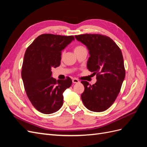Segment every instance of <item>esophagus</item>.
<instances>
[{
    "label": "esophagus",
    "instance_id": "esophagus-1",
    "mask_svg": "<svg viewBox=\"0 0 147 147\" xmlns=\"http://www.w3.org/2000/svg\"><path fill=\"white\" fill-rule=\"evenodd\" d=\"M72 82H73V83H78L80 82V81L77 78H74L72 80Z\"/></svg>",
    "mask_w": 147,
    "mask_h": 147
}]
</instances>
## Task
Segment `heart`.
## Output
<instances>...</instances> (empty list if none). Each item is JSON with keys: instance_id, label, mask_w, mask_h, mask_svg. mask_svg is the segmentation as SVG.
Instances as JSON below:
<instances>
[{"instance_id": "b5f03b06", "label": "heart", "mask_w": 147, "mask_h": 147, "mask_svg": "<svg viewBox=\"0 0 147 147\" xmlns=\"http://www.w3.org/2000/svg\"><path fill=\"white\" fill-rule=\"evenodd\" d=\"M83 49H85V48H84L83 45H77L74 48V51L76 52V51H80L82 50H83Z\"/></svg>"}]
</instances>
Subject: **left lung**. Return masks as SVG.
<instances>
[{
	"label": "left lung",
	"mask_w": 147,
	"mask_h": 147,
	"mask_svg": "<svg viewBox=\"0 0 147 147\" xmlns=\"http://www.w3.org/2000/svg\"><path fill=\"white\" fill-rule=\"evenodd\" d=\"M75 37L89 50L87 67L97 78L92 85L81 82L84 87L81 95L83 103L92 112H104L116 100L125 78L122 52L112 38L104 35L85 34Z\"/></svg>",
	"instance_id": "1"
}]
</instances>
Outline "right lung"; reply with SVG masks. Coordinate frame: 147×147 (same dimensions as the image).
<instances>
[{
    "instance_id": "obj_1",
    "label": "right lung",
    "mask_w": 147,
    "mask_h": 147,
    "mask_svg": "<svg viewBox=\"0 0 147 147\" xmlns=\"http://www.w3.org/2000/svg\"><path fill=\"white\" fill-rule=\"evenodd\" d=\"M75 38L44 34L35 38L26 50L22 65L21 77L31 104L44 114L59 110L63 104V92L72 84V80L51 77V69L59 67L62 50Z\"/></svg>"
}]
</instances>
